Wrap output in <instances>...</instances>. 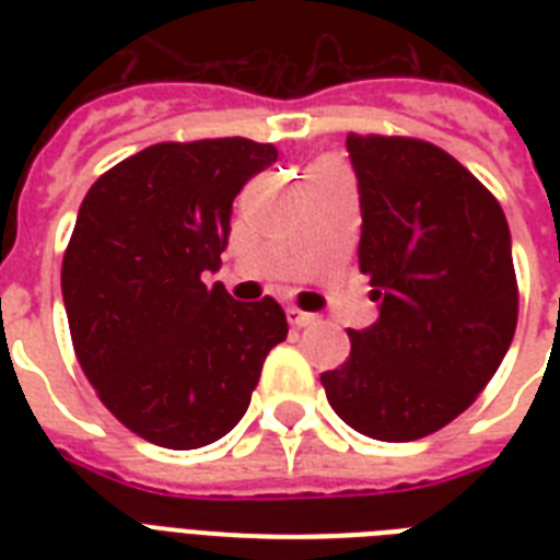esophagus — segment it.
<instances>
[{
    "instance_id": "esophagus-1",
    "label": "esophagus",
    "mask_w": 560,
    "mask_h": 560,
    "mask_svg": "<svg viewBox=\"0 0 560 560\" xmlns=\"http://www.w3.org/2000/svg\"><path fill=\"white\" fill-rule=\"evenodd\" d=\"M288 319L293 328H307V325L316 323V314H307V311H299V307H288Z\"/></svg>"
}]
</instances>
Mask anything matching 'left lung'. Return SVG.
I'll return each instance as SVG.
<instances>
[{
	"label": "left lung",
	"instance_id": "8db88e82",
	"mask_svg": "<svg viewBox=\"0 0 560 560\" xmlns=\"http://www.w3.org/2000/svg\"><path fill=\"white\" fill-rule=\"evenodd\" d=\"M360 270L377 319L323 374L334 412L377 442H412L474 404L517 325L512 232L451 153L404 136H349Z\"/></svg>",
	"mask_w": 560,
	"mask_h": 560
}]
</instances>
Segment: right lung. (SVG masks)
<instances>
[{
  "instance_id": "1",
  "label": "right lung",
  "mask_w": 560,
  "mask_h": 560,
  "mask_svg": "<svg viewBox=\"0 0 560 560\" xmlns=\"http://www.w3.org/2000/svg\"><path fill=\"white\" fill-rule=\"evenodd\" d=\"M276 156L241 136L151 144L81 202L60 272L74 354L104 407L160 447L226 435L288 337L276 299L246 305L202 284L220 270L232 200Z\"/></svg>"
}]
</instances>
